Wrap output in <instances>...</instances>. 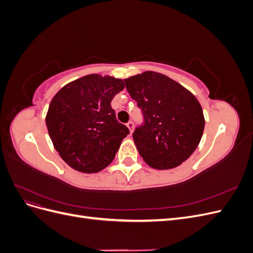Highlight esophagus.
<instances>
[{
	"mask_svg": "<svg viewBox=\"0 0 253 253\" xmlns=\"http://www.w3.org/2000/svg\"><path fill=\"white\" fill-rule=\"evenodd\" d=\"M126 126L128 127V129H129V133H133V129H134V124L132 121H128L127 124H126Z\"/></svg>",
	"mask_w": 253,
	"mask_h": 253,
	"instance_id": "1",
	"label": "esophagus"
}]
</instances>
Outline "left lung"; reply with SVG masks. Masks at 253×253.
Masks as SVG:
<instances>
[{"mask_svg": "<svg viewBox=\"0 0 253 253\" xmlns=\"http://www.w3.org/2000/svg\"><path fill=\"white\" fill-rule=\"evenodd\" d=\"M144 122L133 139L147 165L157 170L178 167L200 143L205 118L196 97L181 84L156 72L125 79Z\"/></svg>", "mask_w": 253, "mask_h": 253, "instance_id": "8db88e82", "label": "left lung"}]
</instances>
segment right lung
<instances>
[{"label": "right lung", "mask_w": 253, "mask_h": 253, "mask_svg": "<svg viewBox=\"0 0 253 253\" xmlns=\"http://www.w3.org/2000/svg\"><path fill=\"white\" fill-rule=\"evenodd\" d=\"M124 88L121 79L91 74L66 84L51 99L45 118L48 134L73 169L97 173L113 162L129 133L111 106Z\"/></svg>", "instance_id": "right-lung-1"}]
</instances>
